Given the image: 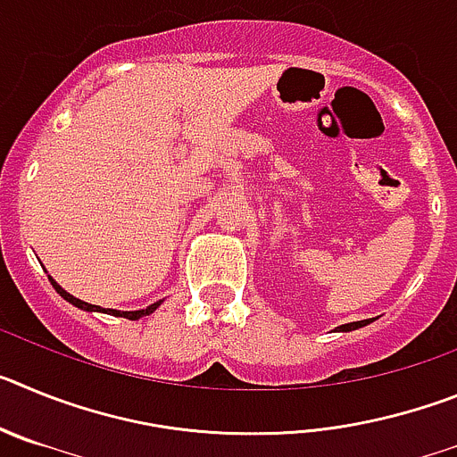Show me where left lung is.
Listing matches in <instances>:
<instances>
[{"instance_id": "obj_1", "label": "left lung", "mask_w": 457, "mask_h": 457, "mask_svg": "<svg viewBox=\"0 0 457 457\" xmlns=\"http://www.w3.org/2000/svg\"><path fill=\"white\" fill-rule=\"evenodd\" d=\"M373 322V318H369V320H357V322H348V325H341L337 327V332H354V329H359V327H366Z\"/></svg>"}]
</instances>
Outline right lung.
<instances>
[{
	"mask_svg": "<svg viewBox=\"0 0 457 457\" xmlns=\"http://www.w3.org/2000/svg\"><path fill=\"white\" fill-rule=\"evenodd\" d=\"M50 284L54 286V290L59 295H62L63 300L66 302H71L72 306H78V309H82V311H100V313H109V316H116V318H128V320H139V318H144V316H151L153 311L157 309V306L162 304V300L160 302H155V304H151V306H146V309H139V311H119V309H103V306H96V304H88V302H82V300H78V297H72L71 293H66V290L62 288V286L56 284L54 278L50 277Z\"/></svg>",
	"mask_w": 457,
	"mask_h": 457,
	"instance_id": "obj_1",
	"label": "right lung"
}]
</instances>
